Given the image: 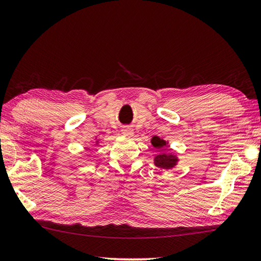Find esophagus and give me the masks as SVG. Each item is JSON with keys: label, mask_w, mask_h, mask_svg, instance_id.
<instances>
[{"label": "esophagus", "mask_w": 261, "mask_h": 261, "mask_svg": "<svg viewBox=\"0 0 261 261\" xmlns=\"http://www.w3.org/2000/svg\"><path fill=\"white\" fill-rule=\"evenodd\" d=\"M121 133L125 136H133V135H134V129H133L132 127H129V126H125V127H122V128H121Z\"/></svg>", "instance_id": "esophagus-1"}]
</instances>
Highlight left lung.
<instances>
[{
  "instance_id": "1",
  "label": "left lung",
  "mask_w": 261,
  "mask_h": 261,
  "mask_svg": "<svg viewBox=\"0 0 261 261\" xmlns=\"http://www.w3.org/2000/svg\"><path fill=\"white\" fill-rule=\"evenodd\" d=\"M151 144L153 145L155 149L160 150V153L154 156V165L161 169L174 168V167L177 165V162H178V158H177L175 154L166 153L164 151L165 150L164 147L168 144V142L160 139L158 136H153L151 139Z\"/></svg>"
}]
</instances>
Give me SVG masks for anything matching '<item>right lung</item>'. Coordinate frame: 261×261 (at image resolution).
Masks as SVG:
<instances>
[{
    "instance_id": "1",
    "label": "right lung",
    "mask_w": 261,
    "mask_h": 261,
    "mask_svg": "<svg viewBox=\"0 0 261 261\" xmlns=\"http://www.w3.org/2000/svg\"><path fill=\"white\" fill-rule=\"evenodd\" d=\"M97 142H99V141H96V143H97Z\"/></svg>"
}]
</instances>
